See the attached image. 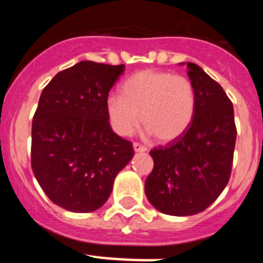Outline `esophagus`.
Listing matches in <instances>:
<instances>
[{
	"label": "esophagus",
	"instance_id": "esophagus-1",
	"mask_svg": "<svg viewBox=\"0 0 263 263\" xmlns=\"http://www.w3.org/2000/svg\"><path fill=\"white\" fill-rule=\"evenodd\" d=\"M133 147L136 152H146V150H147V147H146L145 145H141L139 142H134Z\"/></svg>",
	"mask_w": 263,
	"mask_h": 263
}]
</instances>
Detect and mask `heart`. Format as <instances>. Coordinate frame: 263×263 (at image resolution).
<instances>
[{
	"instance_id": "1",
	"label": "heart",
	"mask_w": 263,
	"mask_h": 263,
	"mask_svg": "<svg viewBox=\"0 0 263 263\" xmlns=\"http://www.w3.org/2000/svg\"><path fill=\"white\" fill-rule=\"evenodd\" d=\"M120 95L106 100V115L111 129L121 137L130 136L139 125L159 141H173L191 124L196 109L192 81L170 71L145 69L130 76Z\"/></svg>"
}]
</instances>
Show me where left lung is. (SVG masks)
<instances>
[{
    "label": "left lung",
    "instance_id": "left-lung-1",
    "mask_svg": "<svg viewBox=\"0 0 263 263\" xmlns=\"http://www.w3.org/2000/svg\"><path fill=\"white\" fill-rule=\"evenodd\" d=\"M196 109L184 133L150 150L154 167L145 183L148 201L160 212L191 216L206 210L231 178L237 129L233 104L217 81L187 63Z\"/></svg>",
    "mask_w": 263,
    "mask_h": 263
}]
</instances>
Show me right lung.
<instances>
[{"instance_id":"right-lung-1","label":"right lung","mask_w":263,"mask_h":263,"mask_svg":"<svg viewBox=\"0 0 263 263\" xmlns=\"http://www.w3.org/2000/svg\"><path fill=\"white\" fill-rule=\"evenodd\" d=\"M125 66L83 60L45 87L32 117L31 168L51 201L71 212L99 210L133 145L111 130L106 100Z\"/></svg>"}]
</instances>
